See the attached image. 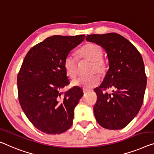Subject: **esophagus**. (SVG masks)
Returning a JSON list of instances; mask_svg holds the SVG:
<instances>
[{
	"label": "esophagus",
	"instance_id": "34e87169",
	"mask_svg": "<svg viewBox=\"0 0 154 154\" xmlns=\"http://www.w3.org/2000/svg\"><path fill=\"white\" fill-rule=\"evenodd\" d=\"M88 92H89V90H87V89H83V93L85 95V94H86Z\"/></svg>",
	"mask_w": 154,
	"mask_h": 154
}]
</instances>
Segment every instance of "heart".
Returning <instances> with one entry per match:
<instances>
[{
    "label": "heart",
    "instance_id": "1",
    "mask_svg": "<svg viewBox=\"0 0 154 154\" xmlns=\"http://www.w3.org/2000/svg\"><path fill=\"white\" fill-rule=\"evenodd\" d=\"M77 55L80 59L91 61L88 72L93 74L77 78L72 82V85L85 89L93 88L99 83V77L94 72L104 75L108 69L107 61L102 57V48L94 43H87L78 49ZM63 67L67 76L74 78L78 72L77 59L72 55L68 54L64 59Z\"/></svg>",
    "mask_w": 154,
    "mask_h": 154
}]
</instances>
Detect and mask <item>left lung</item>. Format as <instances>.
Segmentation results:
<instances>
[{"label":"left lung","mask_w":154,"mask_h":154,"mask_svg":"<svg viewBox=\"0 0 154 154\" xmlns=\"http://www.w3.org/2000/svg\"><path fill=\"white\" fill-rule=\"evenodd\" d=\"M86 39L104 48L109 63L104 81L94 90L97 96L93 107L95 119L103 128L121 129L136 116L143 105L146 85L143 57L119 34H91ZM110 88L113 92L109 94Z\"/></svg>","instance_id":"obj_1"}]
</instances>
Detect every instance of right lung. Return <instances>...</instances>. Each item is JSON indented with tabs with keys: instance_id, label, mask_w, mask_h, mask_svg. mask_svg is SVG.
I'll use <instances>...</instances> for the list:
<instances>
[{
	"instance_id": "add662e5",
	"label": "right lung",
	"mask_w": 154,
	"mask_h": 154,
	"mask_svg": "<svg viewBox=\"0 0 154 154\" xmlns=\"http://www.w3.org/2000/svg\"><path fill=\"white\" fill-rule=\"evenodd\" d=\"M84 38V34L48 37L29 50L18 73L20 106L34 127L47 134H60L72 124L83 91L74 86L64 93L59 91L70 84L64 59Z\"/></svg>"
}]
</instances>
